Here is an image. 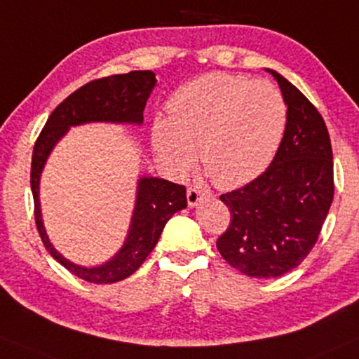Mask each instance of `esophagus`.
Listing matches in <instances>:
<instances>
[{
    "mask_svg": "<svg viewBox=\"0 0 359 359\" xmlns=\"http://www.w3.org/2000/svg\"><path fill=\"white\" fill-rule=\"evenodd\" d=\"M206 196V193L205 191H201L200 188H188V191H187V200H188V205L189 206H196L198 203H200L203 198Z\"/></svg>",
    "mask_w": 359,
    "mask_h": 359,
    "instance_id": "esophagus-1",
    "label": "esophagus"
}]
</instances>
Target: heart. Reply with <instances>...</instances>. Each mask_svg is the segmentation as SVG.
Segmentation results:
<instances>
[{
	"label": "heart",
	"mask_w": 359,
	"mask_h": 359,
	"mask_svg": "<svg viewBox=\"0 0 359 359\" xmlns=\"http://www.w3.org/2000/svg\"><path fill=\"white\" fill-rule=\"evenodd\" d=\"M170 119H158L153 143L171 175L196 163L216 187L240 188L263 175L283 143L287 104L273 83L229 73H206L184 83L168 103Z\"/></svg>",
	"instance_id": "b5f03b06"
}]
</instances>
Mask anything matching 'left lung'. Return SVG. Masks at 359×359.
<instances>
[{
    "label": "left lung",
    "instance_id": "left-lung-1",
    "mask_svg": "<svg viewBox=\"0 0 359 359\" xmlns=\"http://www.w3.org/2000/svg\"><path fill=\"white\" fill-rule=\"evenodd\" d=\"M271 74L287 104L285 138L263 175L219 196L231 219L216 248L233 268L255 278L283 276L306 258L334 193L325 119L298 88Z\"/></svg>",
    "mask_w": 359,
    "mask_h": 359
}]
</instances>
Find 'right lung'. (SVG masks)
Here are the masks:
<instances>
[{
	"label": "right lung",
	"mask_w": 359,
	"mask_h": 359,
	"mask_svg": "<svg viewBox=\"0 0 359 359\" xmlns=\"http://www.w3.org/2000/svg\"><path fill=\"white\" fill-rule=\"evenodd\" d=\"M156 78L153 72H130L113 74L100 79H93L85 86L66 98L50 114L46 125L39 133L31 158V191L34 200V221L44 248L57 263H61L69 273L81 280L108 285L125 280L138 269L146 256L153 251L161 236L163 228L176 211L187 208V188L183 184L159 178H143L138 184L135 215L125 246L119 253L98 268H81L65 259L48 240L44 231L41 211H39V175L44 161L56 144V141L68 131L69 126L90 121L113 123H143V111Z\"/></svg>",
	"instance_id": "obj_1"
}]
</instances>
